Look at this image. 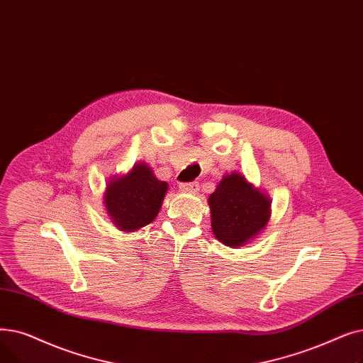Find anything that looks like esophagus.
Returning a JSON list of instances; mask_svg holds the SVG:
<instances>
[{"mask_svg":"<svg viewBox=\"0 0 363 363\" xmlns=\"http://www.w3.org/2000/svg\"><path fill=\"white\" fill-rule=\"evenodd\" d=\"M180 191L189 192V194H196V192L199 191V183H198V182L182 183V184H180Z\"/></svg>","mask_w":363,"mask_h":363,"instance_id":"34e87169","label":"esophagus"}]
</instances>
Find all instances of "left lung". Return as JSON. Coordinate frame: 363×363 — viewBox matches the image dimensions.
Listing matches in <instances>:
<instances>
[{"mask_svg":"<svg viewBox=\"0 0 363 363\" xmlns=\"http://www.w3.org/2000/svg\"><path fill=\"white\" fill-rule=\"evenodd\" d=\"M270 198L240 172L224 176L208 198L211 229L226 247H242L266 228Z\"/></svg>","mask_w":363,"mask_h":363,"instance_id":"left-lung-1","label":"left lung"}]
</instances>
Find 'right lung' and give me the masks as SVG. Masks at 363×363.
Returning a JSON list of instances; mask_svg holds the SVG:
<instances>
[{
    "mask_svg": "<svg viewBox=\"0 0 363 363\" xmlns=\"http://www.w3.org/2000/svg\"><path fill=\"white\" fill-rule=\"evenodd\" d=\"M168 183L155 177L146 162H137L125 176L113 177L105 191V208L115 226L134 232L158 216Z\"/></svg>",
    "mask_w": 363,
    "mask_h": 363,
    "instance_id": "obj_1",
    "label": "right lung"
}]
</instances>
